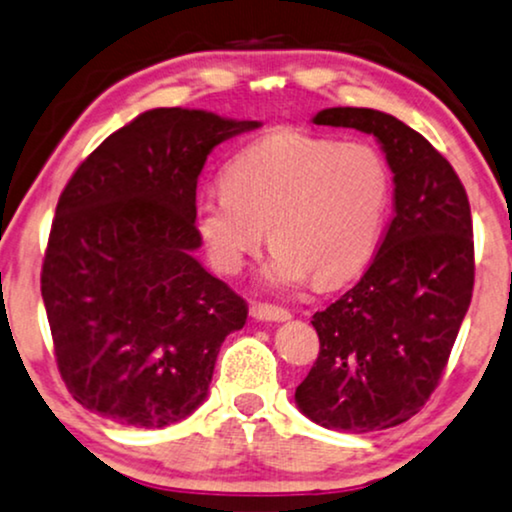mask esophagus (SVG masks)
Segmentation results:
<instances>
[{
    "mask_svg": "<svg viewBox=\"0 0 512 512\" xmlns=\"http://www.w3.org/2000/svg\"><path fill=\"white\" fill-rule=\"evenodd\" d=\"M251 318L266 320V323H282V320L292 318V313L287 308L273 304H251Z\"/></svg>",
    "mask_w": 512,
    "mask_h": 512,
    "instance_id": "obj_1",
    "label": "esophagus"
}]
</instances>
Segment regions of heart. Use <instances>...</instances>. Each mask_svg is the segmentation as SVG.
Listing matches in <instances>:
<instances>
[{"label":"heart","instance_id":"1","mask_svg":"<svg viewBox=\"0 0 512 512\" xmlns=\"http://www.w3.org/2000/svg\"><path fill=\"white\" fill-rule=\"evenodd\" d=\"M389 189L387 163L370 144L277 132L227 163L223 189L199 199L197 230L220 273H239L268 230L273 285L313 277L332 287L375 251Z\"/></svg>","mask_w":512,"mask_h":512}]
</instances>
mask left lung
<instances>
[{"label": "left lung", "mask_w": 512, "mask_h": 512, "mask_svg": "<svg viewBox=\"0 0 512 512\" xmlns=\"http://www.w3.org/2000/svg\"><path fill=\"white\" fill-rule=\"evenodd\" d=\"M315 125L368 132L394 173V218L370 268L313 315L320 353L296 406L327 430H387L413 418L444 375L475 285L470 201L420 132L375 109L334 106Z\"/></svg>", "instance_id": "left-lung-1"}]
</instances>
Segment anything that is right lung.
<instances>
[{
  "mask_svg": "<svg viewBox=\"0 0 512 512\" xmlns=\"http://www.w3.org/2000/svg\"><path fill=\"white\" fill-rule=\"evenodd\" d=\"M258 125L144 111L63 187L42 299L61 380L87 410L159 430L206 399L220 344L249 308L194 258L197 180L220 142Z\"/></svg>",
  "mask_w": 512,
  "mask_h": 512,
  "instance_id": "1",
  "label": "right lung"
}]
</instances>
